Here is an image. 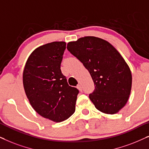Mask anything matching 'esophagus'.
<instances>
[{
	"label": "esophagus",
	"instance_id": "esophagus-1",
	"mask_svg": "<svg viewBox=\"0 0 149 149\" xmlns=\"http://www.w3.org/2000/svg\"><path fill=\"white\" fill-rule=\"evenodd\" d=\"M77 88H78V90L80 91H82V87L80 84H78L77 85Z\"/></svg>",
	"mask_w": 149,
	"mask_h": 149
}]
</instances>
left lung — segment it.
Segmentation results:
<instances>
[{
    "label": "left lung",
    "instance_id": "1",
    "mask_svg": "<svg viewBox=\"0 0 149 149\" xmlns=\"http://www.w3.org/2000/svg\"><path fill=\"white\" fill-rule=\"evenodd\" d=\"M67 48L90 73L95 90L89 98L95 108L109 114L123 108L130 95L132 77L119 52L107 41L91 36L69 42Z\"/></svg>",
    "mask_w": 149,
    "mask_h": 149
}]
</instances>
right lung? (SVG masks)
Here are the masks:
<instances>
[{
  "mask_svg": "<svg viewBox=\"0 0 149 149\" xmlns=\"http://www.w3.org/2000/svg\"><path fill=\"white\" fill-rule=\"evenodd\" d=\"M64 41L37 47L28 58L23 72V85L33 109L45 118L59 123L76 110L78 89L70 86L61 70Z\"/></svg>",
  "mask_w": 149,
  "mask_h": 149,
  "instance_id": "1",
  "label": "right lung"
}]
</instances>
